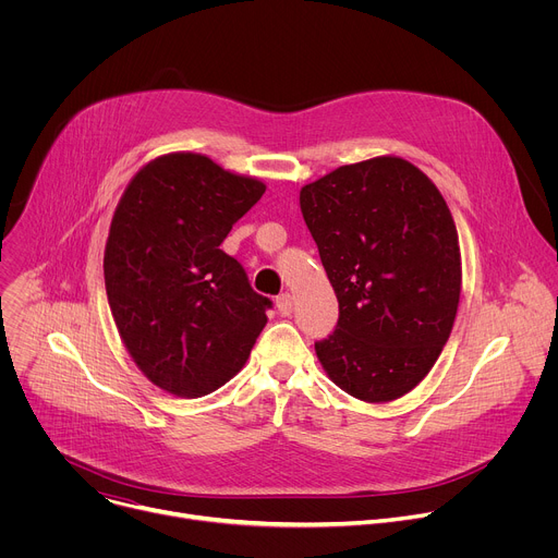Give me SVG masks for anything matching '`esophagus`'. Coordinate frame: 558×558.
<instances>
[{
  "label": "esophagus",
  "instance_id": "obj_1",
  "mask_svg": "<svg viewBox=\"0 0 558 558\" xmlns=\"http://www.w3.org/2000/svg\"><path fill=\"white\" fill-rule=\"evenodd\" d=\"M276 306H278V313L282 317H289L291 315V308H293V302H291V295L289 293H280L276 298Z\"/></svg>",
  "mask_w": 558,
  "mask_h": 558
}]
</instances>
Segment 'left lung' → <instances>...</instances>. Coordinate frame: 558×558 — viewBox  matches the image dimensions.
<instances>
[{
    "label": "left lung",
    "mask_w": 558,
    "mask_h": 558,
    "mask_svg": "<svg viewBox=\"0 0 558 558\" xmlns=\"http://www.w3.org/2000/svg\"><path fill=\"white\" fill-rule=\"evenodd\" d=\"M304 222L340 302L315 353L336 386L381 404L413 390L450 338L461 293L452 214L400 156L342 166L300 190Z\"/></svg>",
    "instance_id": "left-lung-1"
}]
</instances>
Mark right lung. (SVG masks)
Here are the masks:
<instances>
[{
    "label": "right lung",
    "instance_id": "right-lung-1",
    "mask_svg": "<svg viewBox=\"0 0 558 558\" xmlns=\"http://www.w3.org/2000/svg\"><path fill=\"white\" fill-rule=\"evenodd\" d=\"M265 190L205 154L172 151L143 166L114 209L104 256L110 311L134 364L166 392H214L267 325L271 300L220 250Z\"/></svg>",
    "mask_w": 558,
    "mask_h": 558
}]
</instances>
